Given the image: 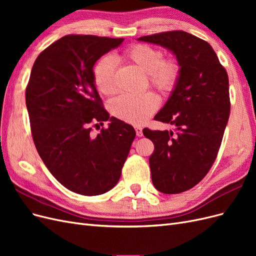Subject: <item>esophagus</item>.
Listing matches in <instances>:
<instances>
[{
  "mask_svg": "<svg viewBox=\"0 0 256 256\" xmlns=\"http://www.w3.org/2000/svg\"><path fill=\"white\" fill-rule=\"evenodd\" d=\"M142 127L140 126H136V136H143V131H142Z\"/></svg>",
  "mask_w": 256,
  "mask_h": 256,
  "instance_id": "obj_1",
  "label": "esophagus"
}]
</instances>
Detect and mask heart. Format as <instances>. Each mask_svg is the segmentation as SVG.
I'll return each mask as SVG.
<instances>
[{
    "label": "heart",
    "instance_id": "1",
    "mask_svg": "<svg viewBox=\"0 0 256 256\" xmlns=\"http://www.w3.org/2000/svg\"><path fill=\"white\" fill-rule=\"evenodd\" d=\"M120 58L136 65L148 76L152 88L161 92H172L180 76V66L174 58L164 60L161 50L152 46L134 44L120 54ZM94 80L98 90L106 96L116 92L115 62L111 58L100 60L94 68ZM158 99L152 92L140 96L124 95L111 102V112L116 118L132 125H141L158 109Z\"/></svg>",
    "mask_w": 256,
    "mask_h": 256
}]
</instances>
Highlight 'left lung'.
Here are the masks:
<instances>
[{"instance_id": "obj_1", "label": "left lung", "mask_w": 256, "mask_h": 256, "mask_svg": "<svg viewBox=\"0 0 256 256\" xmlns=\"http://www.w3.org/2000/svg\"><path fill=\"white\" fill-rule=\"evenodd\" d=\"M138 40L166 48L180 66L175 88L154 116L175 131L143 129L154 146L150 157L154 188L176 194L202 180L216 158L230 116L228 76L212 46L184 30Z\"/></svg>"}]
</instances>
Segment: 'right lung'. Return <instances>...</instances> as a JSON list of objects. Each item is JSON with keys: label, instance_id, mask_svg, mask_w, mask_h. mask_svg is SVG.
<instances>
[{"label": "right lung", "instance_id": "obj_1", "mask_svg": "<svg viewBox=\"0 0 256 256\" xmlns=\"http://www.w3.org/2000/svg\"><path fill=\"white\" fill-rule=\"evenodd\" d=\"M122 38L67 35L36 58L26 102L36 150L65 188L99 196L118 182L136 138L134 128L110 116L96 90L94 68ZM110 120L108 130L90 134L92 123Z\"/></svg>", "mask_w": 256, "mask_h": 256}]
</instances>
